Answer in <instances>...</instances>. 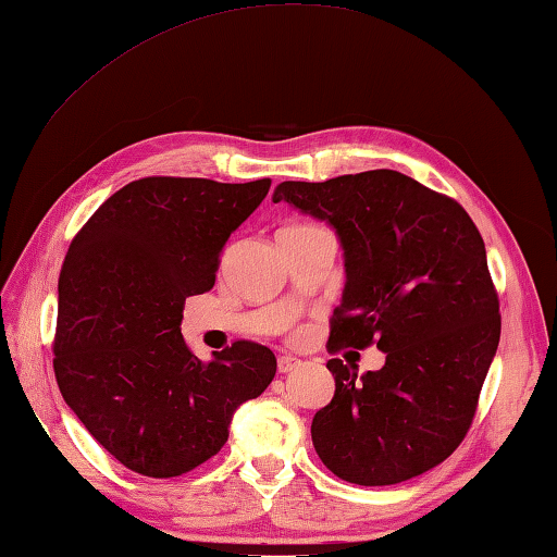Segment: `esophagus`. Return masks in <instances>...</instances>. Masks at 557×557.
Returning a JSON list of instances; mask_svg holds the SVG:
<instances>
[{
    "label": "esophagus",
    "instance_id": "obj_1",
    "mask_svg": "<svg viewBox=\"0 0 557 557\" xmlns=\"http://www.w3.org/2000/svg\"><path fill=\"white\" fill-rule=\"evenodd\" d=\"M299 366H301V360L296 358V356H280V358H277V370H280L282 374L294 372Z\"/></svg>",
    "mask_w": 557,
    "mask_h": 557
}]
</instances>
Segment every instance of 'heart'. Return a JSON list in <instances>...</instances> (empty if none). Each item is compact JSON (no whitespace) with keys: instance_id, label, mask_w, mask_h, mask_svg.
Listing matches in <instances>:
<instances>
[{"instance_id":"heart-1","label":"heart","mask_w":557,"mask_h":557,"mask_svg":"<svg viewBox=\"0 0 557 557\" xmlns=\"http://www.w3.org/2000/svg\"><path fill=\"white\" fill-rule=\"evenodd\" d=\"M318 225H292V227H284V230H313Z\"/></svg>"}]
</instances>
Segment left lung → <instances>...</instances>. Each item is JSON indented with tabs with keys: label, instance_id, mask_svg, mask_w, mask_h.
Returning a JSON list of instances; mask_svg holds the SVG:
<instances>
[{
	"label": "left lung",
	"instance_id": "obj_1",
	"mask_svg": "<svg viewBox=\"0 0 557 557\" xmlns=\"http://www.w3.org/2000/svg\"><path fill=\"white\" fill-rule=\"evenodd\" d=\"M287 201L337 230L346 284L327 348L386 354L382 370L327 360L334 396L310 424L325 468L389 486L444 462L468 434L500 339L498 294L462 206L404 173L280 183Z\"/></svg>",
	"mask_w": 557,
	"mask_h": 557
}]
</instances>
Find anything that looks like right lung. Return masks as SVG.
<instances>
[{"mask_svg":"<svg viewBox=\"0 0 557 557\" xmlns=\"http://www.w3.org/2000/svg\"><path fill=\"white\" fill-rule=\"evenodd\" d=\"M270 180L141 177L103 201L59 275L54 374L69 408L137 474L168 480L213 458L244 400L273 382L268 346L235 342L203 363L180 322L215 284L225 242Z\"/></svg>","mask_w":557,"mask_h":557,"instance_id":"obj_1","label":"right lung"}]
</instances>
